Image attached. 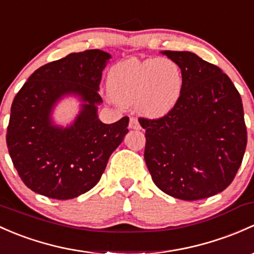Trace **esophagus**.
Segmentation results:
<instances>
[{
    "label": "esophagus",
    "instance_id": "34e87169",
    "mask_svg": "<svg viewBox=\"0 0 254 254\" xmlns=\"http://www.w3.org/2000/svg\"><path fill=\"white\" fill-rule=\"evenodd\" d=\"M129 127H130V129H134V130H138V129H141L140 123H138V120L136 119V118H130V122H129Z\"/></svg>",
    "mask_w": 254,
    "mask_h": 254
}]
</instances>
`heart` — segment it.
Masks as SVG:
<instances>
[{
	"label": "heart",
	"instance_id": "heart-1",
	"mask_svg": "<svg viewBox=\"0 0 254 254\" xmlns=\"http://www.w3.org/2000/svg\"><path fill=\"white\" fill-rule=\"evenodd\" d=\"M107 89L119 106L136 105L143 117L158 119L167 116L180 100L184 74L170 58H130L109 69Z\"/></svg>",
	"mask_w": 254,
	"mask_h": 254
}]
</instances>
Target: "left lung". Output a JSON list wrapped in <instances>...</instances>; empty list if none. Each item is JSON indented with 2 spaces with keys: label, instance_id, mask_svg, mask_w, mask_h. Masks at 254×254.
Instances as JSON below:
<instances>
[{
  "label": "left lung",
  "instance_id": "left-lung-1",
  "mask_svg": "<svg viewBox=\"0 0 254 254\" xmlns=\"http://www.w3.org/2000/svg\"><path fill=\"white\" fill-rule=\"evenodd\" d=\"M184 74L176 106L159 119L140 118L145 161L157 188L184 201L224 191L242 163L247 130L241 96L220 68L189 51H163Z\"/></svg>",
  "mask_w": 254,
  "mask_h": 254
}]
</instances>
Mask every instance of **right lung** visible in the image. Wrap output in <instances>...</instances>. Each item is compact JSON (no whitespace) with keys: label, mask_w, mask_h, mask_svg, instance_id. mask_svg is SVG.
I'll use <instances>...</instances> for the list:
<instances>
[{"label":"right lung","mask_w":254,"mask_h":254,"mask_svg":"<svg viewBox=\"0 0 254 254\" xmlns=\"http://www.w3.org/2000/svg\"><path fill=\"white\" fill-rule=\"evenodd\" d=\"M109 53L87 50L40 66L15 95L7 127L13 165L30 190L56 199L75 198L100 181L107 162L127 134L129 118L98 119L102 71ZM80 101L71 125L54 124L52 113L64 97Z\"/></svg>","instance_id":"right-lung-1"}]
</instances>
